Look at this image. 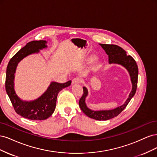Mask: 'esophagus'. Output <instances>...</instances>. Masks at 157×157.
Returning <instances> with one entry per match:
<instances>
[{"label":"esophagus","instance_id":"obj_1","mask_svg":"<svg viewBox=\"0 0 157 157\" xmlns=\"http://www.w3.org/2000/svg\"><path fill=\"white\" fill-rule=\"evenodd\" d=\"M80 83V79L79 78H75L72 80V84H79Z\"/></svg>","mask_w":157,"mask_h":157}]
</instances>
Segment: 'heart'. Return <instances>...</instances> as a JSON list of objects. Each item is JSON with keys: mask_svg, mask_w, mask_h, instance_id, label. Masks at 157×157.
Segmentation results:
<instances>
[{"mask_svg": "<svg viewBox=\"0 0 157 157\" xmlns=\"http://www.w3.org/2000/svg\"><path fill=\"white\" fill-rule=\"evenodd\" d=\"M96 56L95 55H90L87 58L86 61H88V62H92L93 61L96 59ZM98 67H99L98 64H96V65H95V68H98Z\"/></svg>", "mask_w": 157, "mask_h": 157, "instance_id": "b5f03b06", "label": "heart"}]
</instances>
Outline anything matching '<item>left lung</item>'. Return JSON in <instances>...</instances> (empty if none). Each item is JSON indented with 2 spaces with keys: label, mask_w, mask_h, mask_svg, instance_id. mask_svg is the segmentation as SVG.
Masks as SVG:
<instances>
[{
  "label": "left lung",
  "mask_w": 157,
  "mask_h": 157,
  "mask_svg": "<svg viewBox=\"0 0 157 157\" xmlns=\"http://www.w3.org/2000/svg\"><path fill=\"white\" fill-rule=\"evenodd\" d=\"M102 48L105 50L109 57V63L111 64H118L124 67L130 75L132 82V90L128 98L123 105L117 107L111 110L93 111L89 109L86 103V98L88 95V89L83 87V95L80 99L78 104L82 112L90 118L98 121H107L111 119L117 115L124 110L131 99L134 96L137 85V77H138V67L136 61L131 56H128L124 50L121 47L114 44H99Z\"/></svg>",
  "instance_id": "1"
}]
</instances>
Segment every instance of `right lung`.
I'll use <instances>...</instances> for the list:
<instances>
[{
  "instance_id": "add662e5",
  "label": "right lung",
  "mask_w": 157,
  "mask_h": 157,
  "mask_svg": "<svg viewBox=\"0 0 157 157\" xmlns=\"http://www.w3.org/2000/svg\"><path fill=\"white\" fill-rule=\"evenodd\" d=\"M47 41L33 40L19 50L9 61L6 69L5 87L8 96L18 115L33 121L45 120L55 111L57 96L61 90L69 86L71 81L65 83L52 82L46 91L35 100L24 101L17 96L14 89V78L17 64L25 57L38 54L46 48Z\"/></svg>"
}]
</instances>
